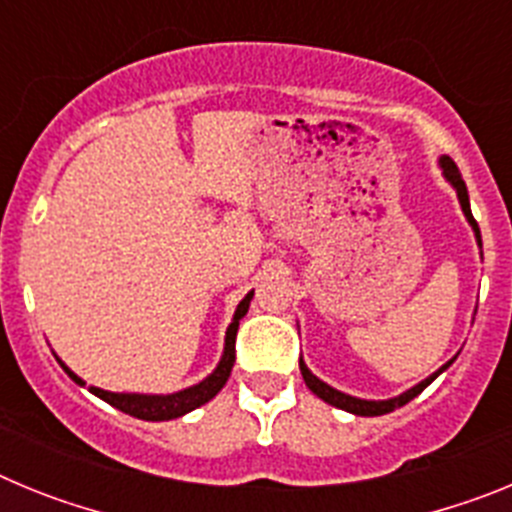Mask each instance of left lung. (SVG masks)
<instances>
[{
	"label": "left lung",
	"mask_w": 512,
	"mask_h": 512,
	"mask_svg": "<svg viewBox=\"0 0 512 512\" xmlns=\"http://www.w3.org/2000/svg\"><path fill=\"white\" fill-rule=\"evenodd\" d=\"M441 169H443V176H446V179H449V182L454 184L456 194H459L461 210H464V215H467V220H469V223H472L474 233H477L479 246H482V235H479L477 220H474V217H472V207H469V192H467V184H464V179H461L459 166H456L449 156H443V158H441ZM449 364H451V361H449ZM449 364H443L436 374H431V377L425 379V382L415 384L413 390H408V392H405V395L392 397V400H379V402H374V400H359V397L343 395V392L333 390V387H328V384H325V382H320V379L315 377V374H310V369H307L305 361H302V359H300V372H302V379H305L307 387H310V390L315 392V395H318L320 400H325V402H328V405H336V408H341V410H348V413H354V415H366V418H369V415H384V413H392V410H395V408H402V405H408V402L413 400V397H418L420 392H423L425 387H428V384H431L433 379H436L438 374H441L443 369H446V366H449Z\"/></svg>",
	"instance_id": "1"
}]
</instances>
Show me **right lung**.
I'll return each mask as SVG.
<instances>
[{"mask_svg":"<svg viewBox=\"0 0 512 512\" xmlns=\"http://www.w3.org/2000/svg\"><path fill=\"white\" fill-rule=\"evenodd\" d=\"M251 297L253 292H248V295L241 300V305H238V310H235L233 323H230L228 333H225L223 359H220L217 369L205 379V382L194 384V387H189V390L174 392V395H117V392H104L99 390V387H89V390H92L97 397H102L104 402H110L112 408L122 410V413H128L140 420L182 418V415L189 413V410L200 408V405L210 402L217 392L223 390L225 382H228L230 369H233V361H235V336H238V323H241V318L248 312ZM63 369H66V374H69L76 384H84L74 372H71L69 366H63Z\"/></svg>","mask_w":512,"mask_h":512,"instance_id":"add662e5","label":"right lung"}]
</instances>
